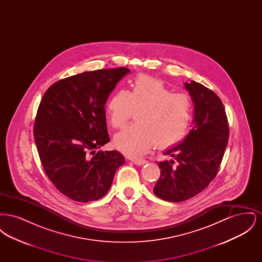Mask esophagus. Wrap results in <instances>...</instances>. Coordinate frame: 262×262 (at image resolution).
Segmentation results:
<instances>
[{
	"instance_id": "obj_1",
	"label": "esophagus",
	"mask_w": 262,
	"mask_h": 262,
	"mask_svg": "<svg viewBox=\"0 0 262 262\" xmlns=\"http://www.w3.org/2000/svg\"><path fill=\"white\" fill-rule=\"evenodd\" d=\"M133 162L135 163L136 165L141 166V165H144L147 161H146V160H143V159H136V160H133Z\"/></svg>"
}]
</instances>
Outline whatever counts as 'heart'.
Listing matches in <instances>:
<instances>
[{
	"label": "heart",
	"mask_w": 262,
	"mask_h": 262,
	"mask_svg": "<svg viewBox=\"0 0 262 262\" xmlns=\"http://www.w3.org/2000/svg\"><path fill=\"white\" fill-rule=\"evenodd\" d=\"M109 123L115 129L125 126L136 115L137 124L114 139L115 146L127 156L138 158L155 144L166 149L187 136L192 119V100L185 93H173L166 84L147 75H139L127 91L118 89L107 103Z\"/></svg>",
	"instance_id": "heart-1"
}]
</instances>
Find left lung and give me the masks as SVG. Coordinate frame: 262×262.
Returning <instances> with one entry per match:
<instances>
[{
  "label": "left lung",
  "mask_w": 262,
  "mask_h": 262,
  "mask_svg": "<svg viewBox=\"0 0 262 262\" xmlns=\"http://www.w3.org/2000/svg\"><path fill=\"white\" fill-rule=\"evenodd\" d=\"M194 104L193 126L179 145L166 151L171 161L158 162L161 170L153 191L166 201L193 198L214 180L228 144L229 123L219 96L195 81L185 83Z\"/></svg>",
  "instance_id": "obj_1"
}]
</instances>
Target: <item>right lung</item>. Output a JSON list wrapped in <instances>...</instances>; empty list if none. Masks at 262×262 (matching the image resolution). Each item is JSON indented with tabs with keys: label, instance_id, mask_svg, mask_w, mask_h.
I'll return each mask as SVG.
<instances>
[{
	"label": "right lung",
	"instance_id": "add662e5",
	"mask_svg": "<svg viewBox=\"0 0 262 262\" xmlns=\"http://www.w3.org/2000/svg\"><path fill=\"white\" fill-rule=\"evenodd\" d=\"M126 68L85 72L61 79L44 93L33 135L41 164L57 189L79 202L103 198L125 157L97 151L110 141L105 103Z\"/></svg>",
	"mask_w": 262,
	"mask_h": 262
}]
</instances>
